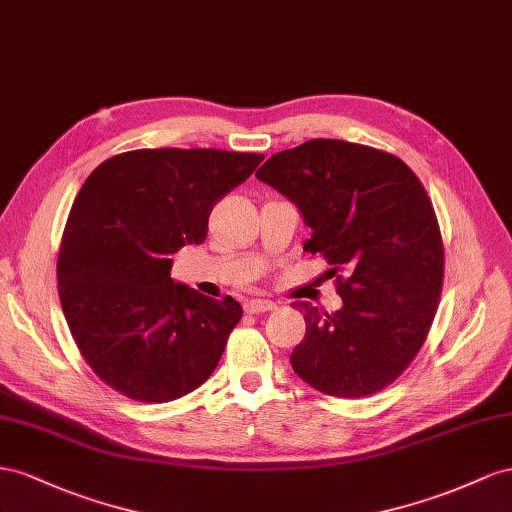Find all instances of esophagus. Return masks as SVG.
Masks as SVG:
<instances>
[{
  "mask_svg": "<svg viewBox=\"0 0 512 512\" xmlns=\"http://www.w3.org/2000/svg\"><path fill=\"white\" fill-rule=\"evenodd\" d=\"M276 304L270 300H261V298H253L244 302V311L246 313H266V311H274Z\"/></svg>",
  "mask_w": 512,
  "mask_h": 512,
  "instance_id": "1",
  "label": "esophagus"
}]
</instances>
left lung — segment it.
Returning a JSON list of instances; mask_svg holds the SVG:
<instances>
[{
  "instance_id": "left-lung-1",
  "label": "left lung",
  "mask_w": 512,
  "mask_h": 512,
  "mask_svg": "<svg viewBox=\"0 0 512 512\" xmlns=\"http://www.w3.org/2000/svg\"><path fill=\"white\" fill-rule=\"evenodd\" d=\"M300 208L313 229L304 251L337 276L343 309L304 313L291 367L337 399L390 386L420 352L444 283V242L433 203L401 158L341 139H311L255 173Z\"/></svg>"
}]
</instances>
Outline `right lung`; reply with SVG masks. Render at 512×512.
Listing matches in <instances>:
<instances>
[{"label":"right lung","mask_w":512,"mask_h":512,"mask_svg":"<svg viewBox=\"0 0 512 512\" xmlns=\"http://www.w3.org/2000/svg\"><path fill=\"white\" fill-rule=\"evenodd\" d=\"M264 154L133 150L107 158L72 203L57 291L83 360L115 392L169 403L221 360L242 306L171 281V255L208 236L212 208Z\"/></svg>","instance_id":"add662e5"}]
</instances>
